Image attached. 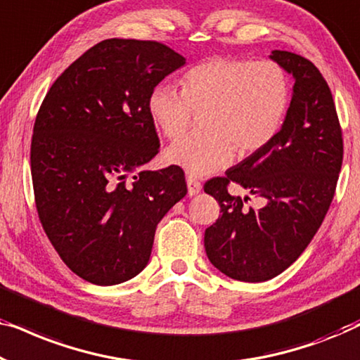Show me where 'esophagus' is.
I'll return each mask as SVG.
<instances>
[{
    "label": "esophagus",
    "instance_id": "34e87169",
    "mask_svg": "<svg viewBox=\"0 0 360 360\" xmlns=\"http://www.w3.org/2000/svg\"><path fill=\"white\" fill-rule=\"evenodd\" d=\"M186 185H188V195L193 196L201 191V184L193 176H186Z\"/></svg>",
    "mask_w": 360,
    "mask_h": 360
}]
</instances>
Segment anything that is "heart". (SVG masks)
Instances as JSON below:
<instances>
[{"mask_svg": "<svg viewBox=\"0 0 360 360\" xmlns=\"http://www.w3.org/2000/svg\"><path fill=\"white\" fill-rule=\"evenodd\" d=\"M290 103V82L274 60L210 58L181 78V91L159 85L150 91L147 110L169 139L188 129L193 112L206 134L185 136L165 150L169 164L200 176L223 169L238 157L262 150L278 134Z\"/></svg>", "mask_w": 360, "mask_h": 360, "instance_id": "obj_1", "label": "heart"}]
</instances>
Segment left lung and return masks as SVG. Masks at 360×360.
<instances>
[{
  "label": "left lung",
  "mask_w": 360,
  "mask_h": 360,
  "mask_svg": "<svg viewBox=\"0 0 360 360\" xmlns=\"http://www.w3.org/2000/svg\"><path fill=\"white\" fill-rule=\"evenodd\" d=\"M295 78L282 129L262 150L205 184L221 216L205 231L210 262L240 282H265L297 260L321 226L342 165V131L326 80L313 62L270 56ZM234 183L250 193L229 194ZM257 198L260 209L248 206Z\"/></svg>",
  "instance_id": "obj_1"
}]
</instances>
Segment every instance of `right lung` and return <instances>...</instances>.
<instances>
[{
	"label": "right lung",
	"mask_w": 360,
	"mask_h": 360,
	"mask_svg": "<svg viewBox=\"0 0 360 360\" xmlns=\"http://www.w3.org/2000/svg\"><path fill=\"white\" fill-rule=\"evenodd\" d=\"M185 57L165 44L106 39L47 91L34 122L39 219L68 269L95 285L142 272L155 228L186 195L180 167L141 170L159 154L149 95Z\"/></svg>",
	"instance_id": "add662e5"
}]
</instances>
